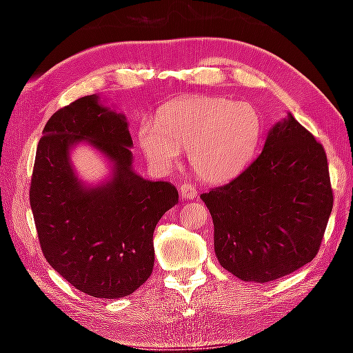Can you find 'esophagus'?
Listing matches in <instances>:
<instances>
[{"instance_id": "1", "label": "esophagus", "mask_w": 353, "mask_h": 353, "mask_svg": "<svg viewBox=\"0 0 353 353\" xmlns=\"http://www.w3.org/2000/svg\"><path fill=\"white\" fill-rule=\"evenodd\" d=\"M181 196L183 199H194L198 196V190L191 183H182L181 185Z\"/></svg>"}]
</instances>
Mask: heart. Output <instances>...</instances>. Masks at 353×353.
<instances>
[{"mask_svg": "<svg viewBox=\"0 0 353 353\" xmlns=\"http://www.w3.org/2000/svg\"><path fill=\"white\" fill-rule=\"evenodd\" d=\"M261 134L263 119L252 104L223 97H191L163 105L157 121L143 119L137 140L148 162L157 168H170L182 149H188L196 176L221 183L252 160Z\"/></svg>", "mask_w": 353, "mask_h": 353, "instance_id": "1", "label": "heart"}]
</instances>
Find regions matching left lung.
I'll list each match as a JSON object with an SVG mask.
<instances>
[{"label":"left lung","mask_w":353,"mask_h":353,"mask_svg":"<svg viewBox=\"0 0 353 353\" xmlns=\"http://www.w3.org/2000/svg\"><path fill=\"white\" fill-rule=\"evenodd\" d=\"M201 199L224 270L256 283L288 276L318 254L333 208L324 148L290 113L241 174Z\"/></svg>","instance_id":"8db88e82"}]
</instances>
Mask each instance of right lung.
Returning <instances> with one entry per match:
<instances>
[{
    "label": "right lung",
    "instance_id": "obj_1",
    "mask_svg": "<svg viewBox=\"0 0 353 353\" xmlns=\"http://www.w3.org/2000/svg\"><path fill=\"white\" fill-rule=\"evenodd\" d=\"M88 141L114 163L112 177L85 188L74 174L70 146ZM126 117L97 94L76 99L48 119L37 146L29 201L46 261L93 297L132 294L154 268V229L179 202L170 182L132 170Z\"/></svg>",
    "mask_w": 353,
    "mask_h": 353
}]
</instances>
